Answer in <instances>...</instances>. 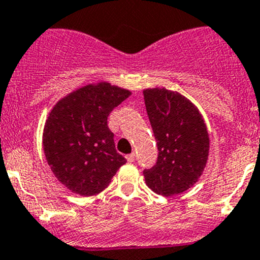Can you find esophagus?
Instances as JSON below:
<instances>
[{
  "mask_svg": "<svg viewBox=\"0 0 260 260\" xmlns=\"http://www.w3.org/2000/svg\"><path fill=\"white\" fill-rule=\"evenodd\" d=\"M125 158H127L128 162H133V161H135V153L127 154V156H125Z\"/></svg>",
  "mask_w": 260,
  "mask_h": 260,
  "instance_id": "esophagus-1",
  "label": "esophagus"
}]
</instances>
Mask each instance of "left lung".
<instances>
[{
  "label": "left lung",
  "instance_id": "obj_1",
  "mask_svg": "<svg viewBox=\"0 0 260 260\" xmlns=\"http://www.w3.org/2000/svg\"><path fill=\"white\" fill-rule=\"evenodd\" d=\"M145 104L158 148V158L145 170L146 185L169 198L192 187L209 158L210 138L198 107L176 90L148 88Z\"/></svg>",
  "mask_w": 260,
  "mask_h": 260
}]
</instances>
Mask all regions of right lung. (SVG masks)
Returning <instances> with one entry per match:
<instances>
[{"mask_svg":"<svg viewBox=\"0 0 260 260\" xmlns=\"http://www.w3.org/2000/svg\"><path fill=\"white\" fill-rule=\"evenodd\" d=\"M131 94L98 81L70 91L52 107L44 125V153L52 174L69 191L99 193L127 162L115 151L107 118Z\"/></svg>","mask_w":260,"mask_h":260,"instance_id":"1","label":"right lung"}]
</instances>
